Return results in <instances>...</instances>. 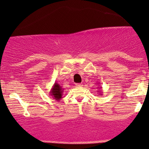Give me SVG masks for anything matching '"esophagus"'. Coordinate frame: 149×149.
Segmentation results:
<instances>
[{"mask_svg":"<svg viewBox=\"0 0 149 149\" xmlns=\"http://www.w3.org/2000/svg\"><path fill=\"white\" fill-rule=\"evenodd\" d=\"M76 86H82V84H80V83H77V84H76Z\"/></svg>","mask_w":149,"mask_h":149,"instance_id":"1","label":"esophagus"}]
</instances>
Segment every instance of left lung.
<instances>
[{"mask_svg": "<svg viewBox=\"0 0 149 149\" xmlns=\"http://www.w3.org/2000/svg\"><path fill=\"white\" fill-rule=\"evenodd\" d=\"M98 88H100V89H102V87H98ZM98 91V93L100 92V91ZM99 94L102 95V93H99Z\"/></svg>", "mask_w": 149, "mask_h": 149, "instance_id": "8db88e82", "label": "left lung"}]
</instances>
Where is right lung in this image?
Instances as JSON below:
<instances>
[{"mask_svg": "<svg viewBox=\"0 0 149 149\" xmlns=\"http://www.w3.org/2000/svg\"><path fill=\"white\" fill-rule=\"evenodd\" d=\"M63 91H64V89L61 87V85L57 82H55L52 86V88L49 91V94L54 100L60 101L63 97Z\"/></svg>", "mask_w": 149, "mask_h": 149, "instance_id": "1", "label": "right lung"}]
</instances>
